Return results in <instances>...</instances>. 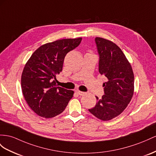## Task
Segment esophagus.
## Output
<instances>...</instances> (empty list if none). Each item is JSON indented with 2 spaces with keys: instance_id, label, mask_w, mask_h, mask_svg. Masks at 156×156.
I'll return each mask as SVG.
<instances>
[{
  "instance_id": "1",
  "label": "esophagus",
  "mask_w": 156,
  "mask_h": 156,
  "mask_svg": "<svg viewBox=\"0 0 156 156\" xmlns=\"http://www.w3.org/2000/svg\"><path fill=\"white\" fill-rule=\"evenodd\" d=\"M76 92L79 95H83L86 93L83 92V91H79V90H76Z\"/></svg>"
}]
</instances>
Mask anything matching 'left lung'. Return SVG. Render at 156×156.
Instances as JSON below:
<instances>
[{"instance_id":"1","label":"left lung","mask_w":156,"mask_h":156,"mask_svg":"<svg viewBox=\"0 0 156 156\" xmlns=\"http://www.w3.org/2000/svg\"><path fill=\"white\" fill-rule=\"evenodd\" d=\"M99 56V72L107 82H104V95L90 112L102 121L117 117L126 109L134 94V74L130 62L122 50L113 42L95 37Z\"/></svg>"}]
</instances>
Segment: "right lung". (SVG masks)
<instances>
[{
	"label": "right lung",
	"instance_id": "add662e5",
	"mask_svg": "<svg viewBox=\"0 0 156 156\" xmlns=\"http://www.w3.org/2000/svg\"><path fill=\"white\" fill-rule=\"evenodd\" d=\"M81 41V37L63 39L44 44L26 62L21 78L22 93L39 116L49 119L61 114L73 98V90L57 85L56 75L62 70L66 55Z\"/></svg>",
	"mask_w": 156,
	"mask_h": 156
}]
</instances>
